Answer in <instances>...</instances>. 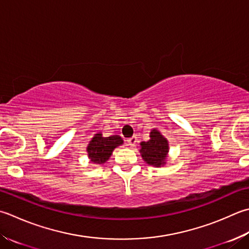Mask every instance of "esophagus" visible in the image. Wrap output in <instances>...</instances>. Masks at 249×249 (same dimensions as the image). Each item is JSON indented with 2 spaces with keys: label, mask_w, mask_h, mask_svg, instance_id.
<instances>
[{
  "label": "esophagus",
  "mask_w": 249,
  "mask_h": 249,
  "mask_svg": "<svg viewBox=\"0 0 249 249\" xmlns=\"http://www.w3.org/2000/svg\"><path fill=\"white\" fill-rule=\"evenodd\" d=\"M137 141H138L137 137H136V136H133L131 138L127 139V143H128V145H130V147H135L136 143H137Z\"/></svg>",
  "instance_id": "obj_1"
}]
</instances>
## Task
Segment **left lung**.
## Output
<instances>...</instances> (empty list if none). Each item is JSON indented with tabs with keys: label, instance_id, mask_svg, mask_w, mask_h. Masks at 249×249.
Listing matches in <instances>:
<instances>
[{
	"label": "left lung",
	"instance_id": "8db88e82",
	"mask_svg": "<svg viewBox=\"0 0 249 249\" xmlns=\"http://www.w3.org/2000/svg\"><path fill=\"white\" fill-rule=\"evenodd\" d=\"M140 153L143 160L155 167L164 166L166 164L168 154V141L160 131L154 128L150 133V140L140 142Z\"/></svg>",
	"mask_w": 249,
	"mask_h": 249
}]
</instances>
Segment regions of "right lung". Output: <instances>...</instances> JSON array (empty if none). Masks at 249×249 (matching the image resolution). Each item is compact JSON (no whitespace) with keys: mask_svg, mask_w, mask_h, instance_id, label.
<instances>
[{"mask_svg":"<svg viewBox=\"0 0 249 249\" xmlns=\"http://www.w3.org/2000/svg\"><path fill=\"white\" fill-rule=\"evenodd\" d=\"M121 144H123V139L118 135L104 137L101 133L95 134L86 148L87 155L92 163L104 164L109 160L113 150Z\"/></svg>","mask_w":249,"mask_h":249,"instance_id":"1","label":"right lung"}]
</instances>
